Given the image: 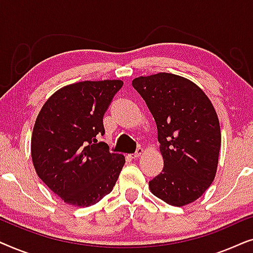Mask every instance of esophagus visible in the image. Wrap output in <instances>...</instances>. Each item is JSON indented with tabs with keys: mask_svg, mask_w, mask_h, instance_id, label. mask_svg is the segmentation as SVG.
I'll return each instance as SVG.
<instances>
[{
	"mask_svg": "<svg viewBox=\"0 0 253 253\" xmlns=\"http://www.w3.org/2000/svg\"><path fill=\"white\" fill-rule=\"evenodd\" d=\"M143 153H144V148L138 147L137 151H136V153L130 154V158H131V159H136V158H138V157H140V155L143 154Z\"/></svg>",
	"mask_w": 253,
	"mask_h": 253,
	"instance_id": "34e87169",
	"label": "esophagus"
}]
</instances>
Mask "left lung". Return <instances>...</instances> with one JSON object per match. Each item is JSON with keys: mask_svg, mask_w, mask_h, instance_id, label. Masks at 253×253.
Returning <instances> with one entry per match:
<instances>
[{"mask_svg": "<svg viewBox=\"0 0 253 253\" xmlns=\"http://www.w3.org/2000/svg\"><path fill=\"white\" fill-rule=\"evenodd\" d=\"M132 86L154 117L164 169L150 181L151 192L172 206L200 198L215 177L221 130L202 88L167 72L134 78Z\"/></svg>", "mask_w": 253, "mask_h": 253, "instance_id": "left-lung-1", "label": "left lung"}]
</instances>
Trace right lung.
I'll list each match as a JSON object with an SVG mask.
<instances>
[{"instance_id": "obj_1", "label": "right lung", "mask_w": 253, "mask_h": 253, "mask_svg": "<svg viewBox=\"0 0 253 253\" xmlns=\"http://www.w3.org/2000/svg\"><path fill=\"white\" fill-rule=\"evenodd\" d=\"M119 79L79 82L57 89L44 102L34 123L31 157L42 182L72 206L87 207L112 191L126 158L110 153L102 119Z\"/></svg>"}]
</instances>
